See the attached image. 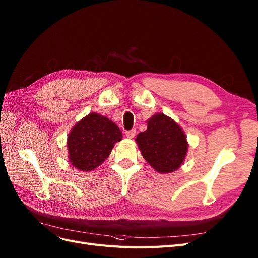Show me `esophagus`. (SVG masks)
Returning <instances> with one entry per match:
<instances>
[{"label": "esophagus", "instance_id": "1", "mask_svg": "<svg viewBox=\"0 0 258 258\" xmlns=\"http://www.w3.org/2000/svg\"><path fill=\"white\" fill-rule=\"evenodd\" d=\"M136 135H137V132H136L135 129L126 131V136H127V138H129V139H133V138L136 137Z\"/></svg>", "mask_w": 258, "mask_h": 258}]
</instances>
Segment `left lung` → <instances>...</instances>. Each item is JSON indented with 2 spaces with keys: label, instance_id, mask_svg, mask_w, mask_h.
I'll use <instances>...</instances> for the list:
<instances>
[{
  "label": "left lung",
  "instance_id": "8db88e82",
  "mask_svg": "<svg viewBox=\"0 0 258 258\" xmlns=\"http://www.w3.org/2000/svg\"><path fill=\"white\" fill-rule=\"evenodd\" d=\"M136 142L142 156L160 174L179 168L188 152L184 132L163 113H157L147 120V129L139 133Z\"/></svg>",
  "mask_w": 258,
  "mask_h": 258
}]
</instances>
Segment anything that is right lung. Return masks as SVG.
I'll return each instance as SVG.
<instances>
[{
  "label": "right lung",
  "instance_id": "obj_1",
  "mask_svg": "<svg viewBox=\"0 0 258 258\" xmlns=\"http://www.w3.org/2000/svg\"><path fill=\"white\" fill-rule=\"evenodd\" d=\"M121 138V131L111 119L95 112L88 114L70 130L69 162L80 171H93L109 157Z\"/></svg>",
  "mask_w": 258,
  "mask_h": 258
}]
</instances>
